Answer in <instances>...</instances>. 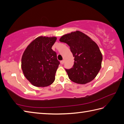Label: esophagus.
Instances as JSON below:
<instances>
[{
	"instance_id": "obj_1",
	"label": "esophagus",
	"mask_w": 124,
	"mask_h": 124,
	"mask_svg": "<svg viewBox=\"0 0 124 124\" xmlns=\"http://www.w3.org/2000/svg\"><path fill=\"white\" fill-rule=\"evenodd\" d=\"M64 60H62V61H60V64L62 65L64 64Z\"/></svg>"
}]
</instances>
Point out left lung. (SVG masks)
I'll use <instances>...</instances> for the list:
<instances>
[{"instance_id":"1","label":"left lung","mask_w":124,"mask_h":124,"mask_svg":"<svg viewBox=\"0 0 124 124\" xmlns=\"http://www.w3.org/2000/svg\"><path fill=\"white\" fill-rule=\"evenodd\" d=\"M59 41L67 43L74 57V65L65 69L71 81L84 84L92 81L101 67L102 55L94 41L80 31L64 35Z\"/></svg>"}]
</instances>
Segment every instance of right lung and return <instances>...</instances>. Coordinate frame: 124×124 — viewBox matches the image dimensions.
I'll list each match as a JSON object with an SVG mask.
<instances>
[{
  "label": "right lung",
  "instance_id": "1",
  "mask_svg": "<svg viewBox=\"0 0 124 124\" xmlns=\"http://www.w3.org/2000/svg\"><path fill=\"white\" fill-rule=\"evenodd\" d=\"M56 37H39L27 46L22 57L21 67L25 77L34 86L51 85L60 62L51 49Z\"/></svg>",
  "mask_w": 124,
  "mask_h": 124
}]
</instances>
